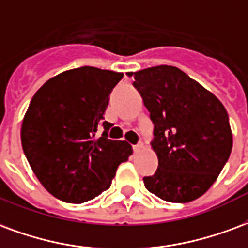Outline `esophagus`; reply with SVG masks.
<instances>
[{"label":"esophagus","instance_id":"34e87169","mask_svg":"<svg viewBox=\"0 0 248 248\" xmlns=\"http://www.w3.org/2000/svg\"><path fill=\"white\" fill-rule=\"evenodd\" d=\"M134 152H139V151H142V148H143V143H138V144H135L134 146Z\"/></svg>","mask_w":248,"mask_h":248}]
</instances>
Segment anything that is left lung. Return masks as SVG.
Segmentation results:
<instances>
[{"instance_id":"left-lung-1","label":"left lung","mask_w":248,"mask_h":248,"mask_svg":"<svg viewBox=\"0 0 248 248\" xmlns=\"http://www.w3.org/2000/svg\"><path fill=\"white\" fill-rule=\"evenodd\" d=\"M154 124L156 172L143 177L159 199L189 202L217 180L229 160L232 135L222 102L181 69L157 65L130 72Z\"/></svg>"}]
</instances>
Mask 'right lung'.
<instances>
[{"label":"right lung","mask_w":248,"mask_h":248,"mask_svg":"<svg viewBox=\"0 0 248 248\" xmlns=\"http://www.w3.org/2000/svg\"><path fill=\"white\" fill-rule=\"evenodd\" d=\"M124 73L80 67L59 73L36 92L21 129L22 148L40 184L64 202L81 203L109 189L133 148L108 138L104 121ZM104 127L96 137L99 126Z\"/></svg>","instance_id":"1"}]
</instances>
